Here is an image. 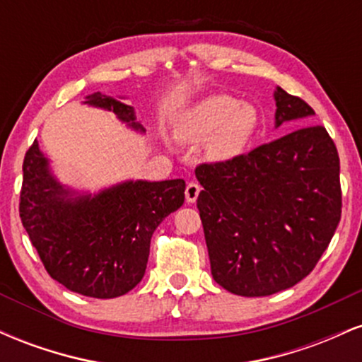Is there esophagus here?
I'll return each instance as SVG.
<instances>
[{
	"label": "esophagus",
	"mask_w": 362,
	"mask_h": 362,
	"mask_svg": "<svg viewBox=\"0 0 362 362\" xmlns=\"http://www.w3.org/2000/svg\"><path fill=\"white\" fill-rule=\"evenodd\" d=\"M199 192H201V185L197 182H189L185 187V201L192 204V202L197 201Z\"/></svg>",
	"instance_id": "1"
}]
</instances>
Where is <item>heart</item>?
<instances>
[{"label": "heart", "instance_id": "1", "mask_svg": "<svg viewBox=\"0 0 362 362\" xmlns=\"http://www.w3.org/2000/svg\"><path fill=\"white\" fill-rule=\"evenodd\" d=\"M257 110L231 95H209L178 120L177 134L187 143H204L213 161H228L242 155L257 129Z\"/></svg>", "mask_w": 362, "mask_h": 362}]
</instances>
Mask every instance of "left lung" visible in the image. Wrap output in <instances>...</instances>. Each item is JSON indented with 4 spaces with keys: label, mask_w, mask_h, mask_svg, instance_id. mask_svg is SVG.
<instances>
[{
    "label": "left lung",
    "mask_w": 362,
    "mask_h": 362,
    "mask_svg": "<svg viewBox=\"0 0 362 362\" xmlns=\"http://www.w3.org/2000/svg\"><path fill=\"white\" fill-rule=\"evenodd\" d=\"M276 127L315 112L281 86ZM195 177L211 274L238 296H269L313 271L342 213L340 161L323 126H305Z\"/></svg>",
    "instance_id": "8db88e82"
}]
</instances>
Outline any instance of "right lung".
Returning <instances> with one entry per match:
<instances>
[{"label": "right lung", "instance_id": "add662e5", "mask_svg": "<svg viewBox=\"0 0 362 362\" xmlns=\"http://www.w3.org/2000/svg\"><path fill=\"white\" fill-rule=\"evenodd\" d=\"M83 103L110 110L136 131L131 105L102 95ZM185 182L127 180L98 194H78L57 182L37 139L23 160L20 218L45 271L73 293L90 298L122 296L146 271L158 224L184 204Z\"/></svg>", "mask_w": 362, "mask_h": 362}]
</instances>
